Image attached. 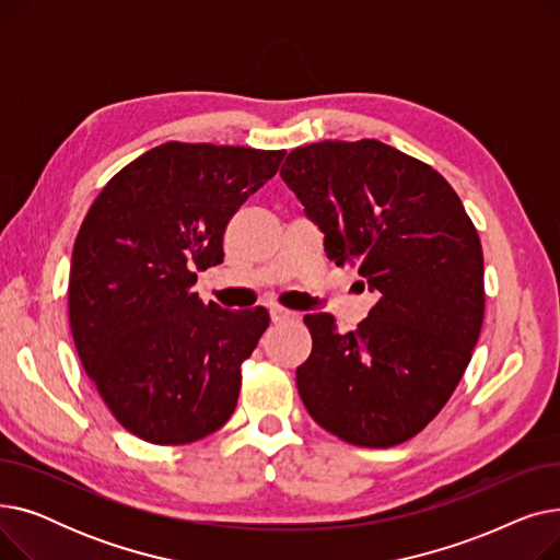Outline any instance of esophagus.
Returning a JSON list of instances; mask_svg holds the SVG:
<instances>
[{
    "instance_id": "34e87169",
    "label": "esophagus",
    "mask_w": 560,
    "mask_h": 560,
    "mask_svg": "<svg viewBox=\"0 0 560 560\" xmlns=\"http://www.w3.org/2000/svg\"><path fill=\"white\" fill-rule=\"evenodd\" d=\"M270 317L275 325H281V322H288V319H295L300 317L295 311H288V308H281V306H272L270 308Z\"/></svg>"
}]
</instances>
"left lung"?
<instances>
[{
	"mask_svg": "<svg viewBox=\"0 0 560 560\" xmlns=\"http://www.w3.org/2000/svg\"><path fill=\"white\" fill-rule=\"evenodd\" d=\"M281 179L325 233L336 265L359 268L378 302L357 331L306 315L311 357L298 390L345 443L393 447L447 404L483 325V252L454 188L378 140L292 150Z\"/></svg>",
	"mask_w": 560,
	"mask_h": 560,
	"instance_id": "8db88e82",
	"label": "left lung"
}]
</instances>
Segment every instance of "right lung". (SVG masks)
<instances>
[{"label": "right lung", "mask_w": 560, "mask_h": 560, "mask_svg": "<svg viewBox=\"0 0 560 560\" xmlns=\"http://www.w3.org/2000/svg\"><path fill=\"white\" fill-rule=\"evenodd\" d=\"M283 156L159 144L113 176L77 233L68 288L77 354L115 420L147 443H195L233 413L241 365L270 315L203 304L192 285L197 270L222 262L231 215Z\"/></svg>", "instance_id": "add662e5"}]
</instances>
